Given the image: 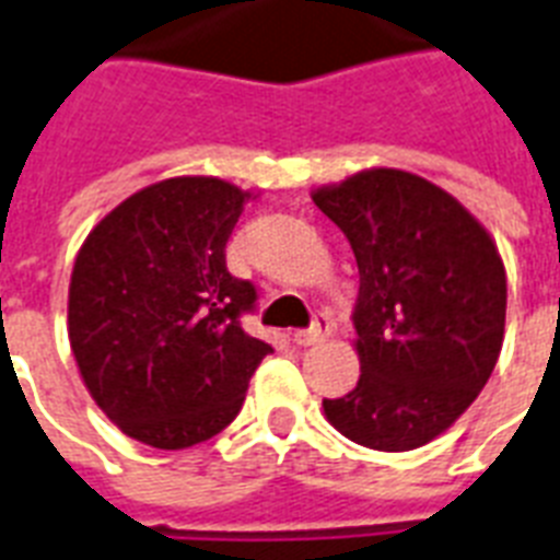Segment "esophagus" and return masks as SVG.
I'll list each match as a JSON object with an SVG mask.
<instances>
[{"label": "esophagus", "mask_w": 560, "mask_h": 560, "mask_svg": "<svg viewBox=\"0 0 560 560\" xmlns=\"http://www.w3.org/2000/svg\"><path fill=\"white\" fill-rule=\"evenodd\" d=\"M330 330H334V322H330V316H327V313H316L311 322V327L295 330L293 339L299 345H316V342H322L325 336H330Z\"/></svg>", "instance_id": "obj_1"}]
</instances>
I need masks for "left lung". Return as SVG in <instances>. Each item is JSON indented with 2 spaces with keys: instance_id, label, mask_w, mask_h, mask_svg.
<instances>
[{
  "instance_id": "8db88e82",
  "label": "left lung",
  "mask_w": 560,
  "mask_h": 560,
  "mask_svg": "<svg viewBox=\"0 0 560 560\" xmlns=\"http://www.w3.org/2000/svg\"><path fill=\"white\" fill-rule=\"evenodd\" d=\"M316 207L351 241L362 374L325 399L336 431L376 452L443 434L494 371L506 270L483 226L425 177L371 170L322 186Z\"/></svg>"
}]
</instances>
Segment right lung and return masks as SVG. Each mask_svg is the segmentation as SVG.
<instances>
[{"mask_svg":"<svg viewBox=\"0 0 560 560\" xmlns=\"http://www.w3.org/2000/svg\"><path fill=\"white\" fill-rule=\"evenodd\" d=\"M244 198L218 177H170L112 209L74 261L68 339L85 388L152 448L224 431L272 353L241 327L256 284L226 270Z\"/></svg>","mask_w":560,"mask_h":560,"instance_id":"right-lung-1","label":"right lung"}]
</instances>
